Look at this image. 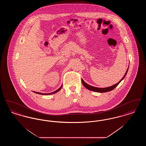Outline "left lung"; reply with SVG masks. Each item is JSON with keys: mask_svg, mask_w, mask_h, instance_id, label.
<instances>
[{"mask_svg": "<svg viewBox=\"0 0 146 146\" xmlns=\"http://www.w3.org/2000/svg\"><path fill=\"white\" fill-rule=\"evenodd\" d=\"M128 69H129V67H128L126 73H125V75L123 77V78L118 82V83L115 84L113 85V86L108 87V88H96V87H94V86H91L90 85L86 83L84 81L83 79H82V84H83L84 86L86 89H88L89 90L92 91H95V92H108V91L113 90L115 87H117V86H118V84L121 82V81L124 79V78H125L126 75V74H127V73Z\"/></svg>", "mask_w": 146, "mask_h": 146, "instance_id": "8db88e82", "label": "left lung"}]
</instances>
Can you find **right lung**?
Wrapping results in <instances>:
<instances>
[{
  "instance_id": "right-lung-1",
  "label": "right lung",
  "mask_w": 146,
  "mask_h": 146,
  "mask_svg": "<svg viewBox=\"0 0 146 146\" xmlns=\"http://www.w3.org/2000/svg\"><path fill=\"white\" fill-rule=\"evenodd\" d=\"M62 85L61 86V87L60 88H58L57 90L55 91L54 92H51V93H49V94H43V93H40V92H34L35 93H36V94H40V95H51V94H55L57 92H58V91H59L61 89V88H62Z\"/></svg>"
}]
</instances>
